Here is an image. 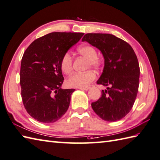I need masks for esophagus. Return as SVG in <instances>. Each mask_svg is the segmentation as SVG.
I'll return each mask as SVG.
<instances>
[{
    "mask_svg": "<svg viewBox=\"0 0 160 160\" xmlns=\"http://www.w3.org/2000/svg\"><path fill=\"white\" fill-rule=\"evenodd\" d=\"M89 87H83V88H79V89H80V90H82V91H88L89 89Z\"/></svg>",
    "mask_w": 160,
    "mask_h": 160,
    "instance_id": "esophagus-1",
    "label": "esophagus"
}]
</instances>
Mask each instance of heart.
Returning a JSON list of instances; mask_svg holds the SVG:
<instances>
[{"instance_id":"1","label":"heart","mask_w":160,"mask_h":160,"mask_svg":"<svg viewBox=\"0 0 160 160\" xmlns=\"http://www.w3.org/2000/svg\"><path fill=\"white\" fill-rule=\"evenodd\" d=\"M78 52L88 60V67L98 69L101 62L98 58V52L94 47L89 45H83L78 48ZM73 59L71 54L66 52L61 59L60 68L62 73L69 74L73 69ZM96 74L92 71H88L83 73H74L66 80V84L69 87L83 88L86 87L93 81Z\"/></svg>"}]
</instances>
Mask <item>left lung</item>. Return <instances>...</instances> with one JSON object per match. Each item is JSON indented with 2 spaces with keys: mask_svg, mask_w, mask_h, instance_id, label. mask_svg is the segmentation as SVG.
<instances>
[{
  "mask_svg": "<svg viewBox=\"0 0 160 160\" xmlns=\"http://www.w3.org/2000/svg\"><path fill=\"white\" fill-rule=\"evenodd\" d=\"M99 49L104 68L98 84L107 87L91 106L102 119L114 122L125 117L132 108L139 87L140 67L132 46L106 33H87L82 39Z\"/></svg>",
  "mask_w": 160,
  "mask_h": 160,
  "instance_id": "left-lung-1",
  "label": "left lung"
}]
</instances>
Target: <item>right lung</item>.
I'll use <instances>...</instances> for the list:
<instances>
[{
	"instance_id": "right-lung-1",
	"label": "right lung",
	"mask_w": 160,
	"mask_h": 160,
	"mask_svg": "<svg viewBox=\"0 0 160 160\" xmlns=\"http://www.w3.org/2000/svg\"><path fill=\"white\" fill-rule=\"evenodd\" d=\"M83 35L51 32L35 39L24 52L20 73L22 99L27 112L38 121L54 122L68 110L75 89L61 88L64 78L60 62Z\"/></svg>"
}]
</instances>
